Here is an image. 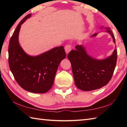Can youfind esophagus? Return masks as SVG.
<instances>
[{
    "label": "esophagus",
    "instance_id": "obj_1",
    "mask_svg": "<svg viewBox=\"0 0 127 127\" xmlns=\"http://www.w3.org/2000/svg\"><path fill=\"white\" fill-rule=\"evenodd\" d=\"M64 48H65V51L66 54L68 55L70 51L71 50V46L69 44L66 45L65 46V47H64Z\"/></svg>",
    "mask_w": 127,
    "mask_h": 127
}]
</instances>
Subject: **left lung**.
I'll return each mask as SVG.
<instances>
[{
	"mask_svg": "<svg viewBox=\"0 0 127 127\" xmlns=\"http://www.w3.org/2000/svg\"><path fill=\"white\" fill-rule=\"evenodd\" d=\"M106 30L116 44L115 36L110 28H106ZM97 34L98 33L91 37H95ZM117 58L116 48L111 56L100 60L89 55L83 45L76 46L75 50H71L68 55V58L71 64L75 85L84 91L97 90L106 85L111 79Z\"/></svg>",
	"mask_w": 127,
	"mask_h": 127,
	"instance_id": "left-lung-1",
	"label": "left lung"
}]
</instances>
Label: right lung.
I'll use <instances>...</instances> for the list:
<instances>
[{"label": "right lung", "mask_w": 127, "mask_h": 127, "mask_svg": "<svg viewBox=\"0 0 127 127\" xmlns=\"http://www.w3.org/2000/svg\"><path fill=\"white\" fill-rule=\"evenodd\" d=\"M31 15L24 17L11 37L9 64L16 82L23 89L32 93H45L52 87L58 66L66 53L63 46L36 56H29L24 51L19 43V32L21 25Z\"/></svg>", "instance_id": "right-lung-1"}]
</instances>
